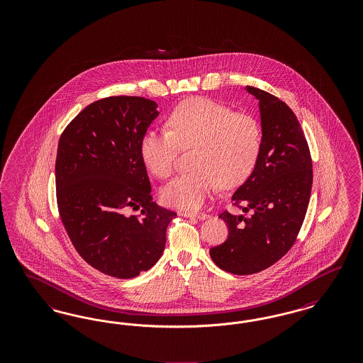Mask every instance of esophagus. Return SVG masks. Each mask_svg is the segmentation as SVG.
<instances>
[{
    "instance_id": "1",
    "label": "esophagus",
    "mask_w": 363,
    "mask_h": 363,
    "mask_svg": "<svg viewBox=\"0 0 363 363\" xmlns=\"http://www.w3.org/2000/svg\"><path fill=\"white\" fill-rule=\"evenodd\" d=\"M181 215L185 216V218H196V219H200V220L208 218V213H206V212H181Z\"/></svg>"
}]
</instances>
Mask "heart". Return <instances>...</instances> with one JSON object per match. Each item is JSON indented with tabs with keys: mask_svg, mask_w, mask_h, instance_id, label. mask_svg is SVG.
Here are the masks:
<instances>
[{
	"mask_svg": "<svg viewBox=\"0 0 363 363\" xmlns=\"http://www.w3.org/2000/svg\"><path fill=\"white\" fill-rule=\"evenodd\" d=\"M169 129L147 130L140 154L147 169L166 179L173 175L181 148H194L191 172L162 189L170 207L193 209L218 188L233 189L252 174L259 159L262 132L249 113H234L225 104L196 98L179 104L169 117Z\"/></svg>",
	"mask_w": 363,
	"mask_h": 363,
	"instance_id": "heart-1",
	"label": "heart"
}]
</instances>
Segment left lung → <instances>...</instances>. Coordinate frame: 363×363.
I'll return each mask as SVG.
<instances>
[{
	"label": "left lung",
	"mask_w": 363,
	"mask_h": 363,
	"mask_svg": "<svg viewBox=\"0 0 363 363\" xmlns=\"http://www.w3.org/2000/svg\"><path fill=\"white\" fill-rule=\"evenodd\" d=\"M246 91L259 101L262 144L253 173L231 200L249 216L223 211L219 218L228 237L209 250L213 262L234 275L261 272L291 249L313 184L309 145L293 110L259 88Z\"/></svg>",
	"instance_id": "8db88e82"
}]
</instances>
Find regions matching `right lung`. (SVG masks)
Returning <instances> with one entry per match:
<instances>
[{
    "mask_svg": "<svg viewBox=\"0 0 363 363\" xmlns=\"http://www.w3.org/2000/svg\"><path fill=\"white\" fill-rule=\"evenodd\" d=\"M141 96L86 106L62 132L55 160L57 206L82 259L104 275L132 279L160 259L177 216L152 201L140 143L159 116ZM129 208L140 215L128 216Z\"/></svg>",
    "mask_w": 363,
    "mask_h": 363,
    "instance_id": "add662e5",
    "label": "right lung"
}]
</instances>
